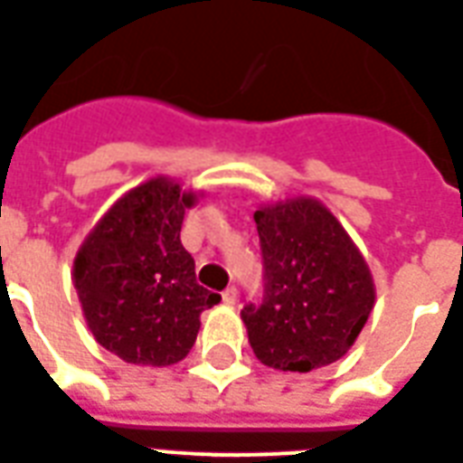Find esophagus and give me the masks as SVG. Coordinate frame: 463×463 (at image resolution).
<instances>
[{"label": "esophagus", "instance_id": "1", "mask_svg": "<svg viewBox=\"0 0 463 463\" xmlns=\"http://www.w3.org/2000/svg\"><path fill=\"white\" fill-rule=\"evenodd\" d=\"M236 298H239V293H236L234 286H232V288H227V291L222 293V301L227 303V306H234Z\"/></svg>", "mask_w": 463, "mask_h": 463}]
</instances>
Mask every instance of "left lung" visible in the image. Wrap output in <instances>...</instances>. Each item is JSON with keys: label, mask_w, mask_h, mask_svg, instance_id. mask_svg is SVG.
<instances>
[{"label": "left lung", "mask_w": 463, "mask_h": 463, "mask_svg": "<svg viewBox=\"0 0 463 463\" xmlns=\"http://www.w3.org/2000/svg\"><path fill=\"white\" fill-rule=\"evenodd\" d=\"M264 301L241 310L254 355L283 373H310L345 355L374 306V283L335 214L313 197L254 212Z\"/></svg>", "instance_id": "left-lung-1"}]
</instances>
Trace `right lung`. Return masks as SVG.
<instances>
[{
	"mask_svg": "<svg viewBox=\"0 0 463 463\" xmlns=\"http://www.w3.org/2000/svg\"><path fill=\"white\" fill-rule=\"evenodd\" d=\"M197 202L157 175L108 209L73 259V286L93 338L125 363L167 367L194 345L202 310L222 301L202 288L182 246L184 209Z\"/></svg>",
	"mask_w": 463,
	"mask_h": 463,
	"instance_id": "right-lung-1",
	"label": "right lung"
}]
</instances>
